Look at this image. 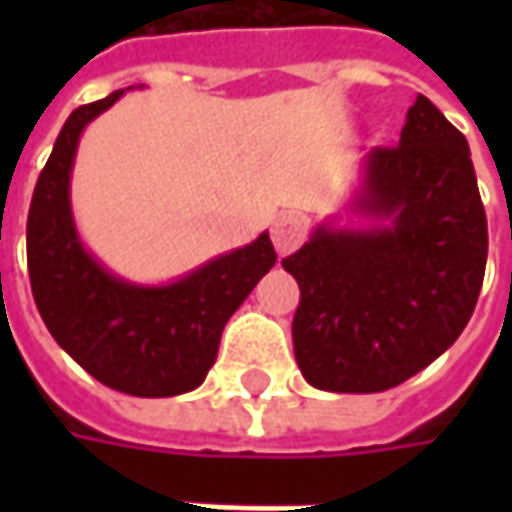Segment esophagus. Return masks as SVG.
Segmentation results:
<instances>
[{"mask_svg": "<svg viewBox=\"0 0 512 512\" xmlns=\"http://www.w3.org/2000/svg\"><path fill=\"white\" fill-rule=\"evenodd\" d=\"M271 238H274V246H277L279 255L285 257L307 238V224H304V219H301L299 213H285V216H279L277 224H274Z\"/></svg>", "mask_w": 512, "mask_h": 512, "instance_id": "34e87169", "label": "esophagus"}]
</instances>
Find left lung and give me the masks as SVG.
Returning a JSON list of instances; mask_svg holds the SVG:
<instances>
[{
	"label": "left lung",
	"mask_w": 512,
	"mask_h": 512,
	"mask_svg": "<svg viewBox=\"0 0 512 512\" xmlns=\"http://www.w3.org/2000/svg\"><path fill=\"white\" fill-rule=\"evenodd\" d=\"M367 227L312 230L282 260L301 290L293 351L326 392H384L439 359L483 288L488 224L466 136L417 95L395 147L362 161Z\"/></svg>",
	"instance_id": "left-lung-1"
}]
</instances>
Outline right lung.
<instances>
[{"label": "right lung", "mask_w": 512, "mask_h": 512, "mask_svg": "<svg viewBox=\"0 0 512 512\" xmlns=\"http://www.w3.org/2000/svg\"><path fill=\"white\" fill-rule=\"evenodd\" d=\"M123 93L79 106L54 142L29 205V282L51 337L90 376L126 395L172 397L205 381L224 323L277 263V252L260 233L175 282L136 285L84 249L71 211L73 158L87 123Z\"/></svg>", "instance_id": "obj_1"}]
</instances>
